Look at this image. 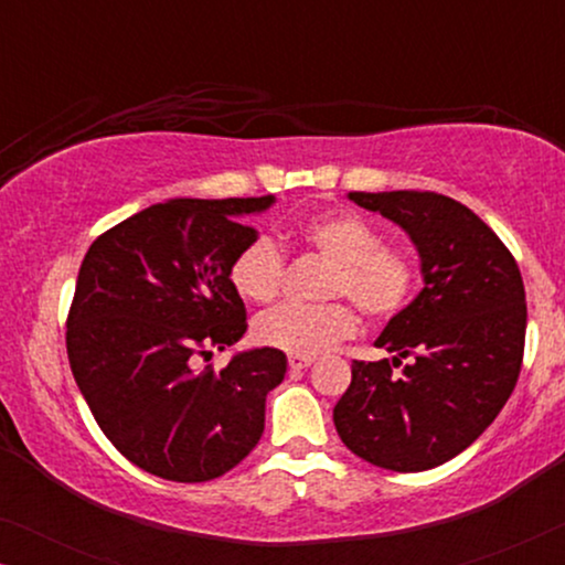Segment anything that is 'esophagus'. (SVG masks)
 I'll use <instances>...</instances> for the list:
<instances>
[{"label": "esophagus", "mask_w": 565, "mask_h": 565, "mask_svg": "<svg viewBox=\"0 0 565 565\" xmlns=\"http://www.w3.org/2000/svg\"><path fill=\"white\" fill-rule=\"evenodd\" d=\"M313 365V358H298V354H290L288 358V367L290 370H306Z\"/></svg>", "instance_id": "esophagus-1"}]
</instances>
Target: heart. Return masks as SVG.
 <instances>
[{"mask_svg":"<svg viewBox=\"0 0 565 565\" xmlns=\"http://www.w3.org/2000/svg\"><path fill=\"white\" fill-rule=\"evenodd\" d=\"M300 238L331 262L327 298H347L370 321H393L412 303L416 265L406 252L383 244L373 223L352 211H331L300 226ZM285 257L273 238L259 236L231 262L228 280L249 303H269L280 292ZM358 313L345 300L321 306L285 303L254 321V342L298 358H316L354 337Z\"/></svg>","mask_w":565,"mask_h":565,"instance_id":"heart-1","label":"heart"}]
</instances>
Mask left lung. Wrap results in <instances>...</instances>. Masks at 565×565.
Here are the masks:
<instances>
[{
  "label": "left lung",
  "instance_id": "left-lung-1",
  "mask_svg": "<svg viewBox=\"0 0 565 565\" xmlns=\"http://www.w3.org/2000/svg\"><path fill=\"white\" fill-rule=\"evenodd\" d=\"M350 200L406 231L424 288L375 339L393 362H352L334 424L358 458L419 473L473 445L512 396L527 329L522 275L504 242L458 200L416 190Z\"/></svg>",
  "mask_w": 565,
  "mask_h": 565
}]
</instances>
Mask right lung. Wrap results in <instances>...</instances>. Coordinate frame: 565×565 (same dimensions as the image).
Masks as SVG:
<instances>
[{"label": "right lung", "mask_w": 565, "mask_h": 565, "mask_svg": "<svg viewBox=\"0 0 565 565\" xmlns=\"http://www.w3.org/2000/svg\"><path fill=\"white\" fill-rule=\"evenodd\" d=\"M273 203L174 198L105 231L84 254L68 365L105 437L146 473L213 481L265 431L267 393L288 367L282 352H238L218 373L195 365L244 337L246 308L228 269L257 231L236 218Z\"/></svg>", "instance_id": "add662e5"}]
</instances>
